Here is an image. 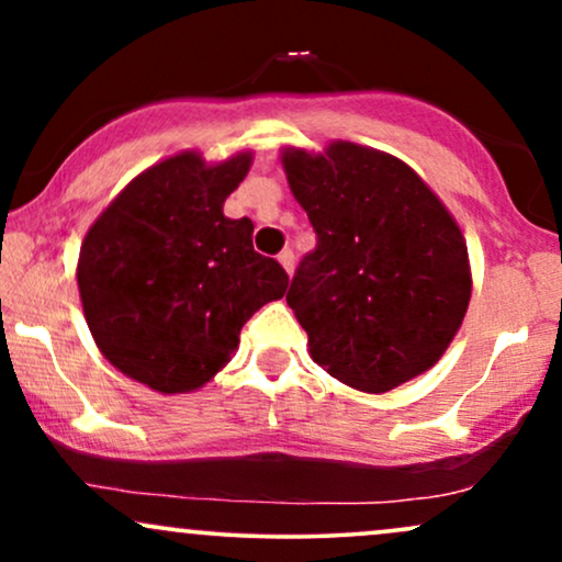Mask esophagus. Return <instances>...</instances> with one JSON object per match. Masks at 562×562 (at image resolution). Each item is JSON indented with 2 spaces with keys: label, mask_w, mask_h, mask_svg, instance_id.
Returning a JSON list of instances; mask_svg holds the SVG:
<instances>
[{
  "label": "esophagus",
  "mask_w": 562,
  "mask_h": 562,
  "mask_svg": "<svg viewBox=\"0 0 562 562\" xmlns=\"http://www.w3.org/2000/svg\"><path fill=\"white\" fill-rule=\"evenodd\" d=\"M277 261L282 263V269H285L288 274H293V269H295V256H293V250H282V254L277 256Z\"/></svg>",
  "instance_id": "obj_1"
}]
</instances>
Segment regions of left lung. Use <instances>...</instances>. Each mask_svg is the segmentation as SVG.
I'll list each match as a JSON object with an SVG mask.
<instances>
[{
  "mask_svg": "<svg viewBox=\"0 0 562 562\" xmlns=\"http://www.w3.org/2000/svg\"><path fill=\"white\" fill-rule=\"evenodd\" d=\"M280 160L317 232L288 290L312 359L367 393L423 375L454 340L473 290L454 216L404 160L372 147H282Z\"/></svg>",
  "mask_w": 562,
  "mask_h": 562,
  "instance_id": "8db88e82",
  "label": "left lung"
}]
</instances>
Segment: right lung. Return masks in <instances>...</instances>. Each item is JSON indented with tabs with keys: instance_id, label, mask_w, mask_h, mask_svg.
Returning <instances> with one entry per match:
<instances>
[{
	"instance_id": "obj_1",
	"label": "right lung",
	"mask_w": 562,
	"mask_h": 562,
	"mask_svg": "<svg viewBox=\"0 0 562 562\" xmlns=\"http://www.w3.org/2000/svg\"><path fill=\"white\" fill-rule=\"evenodd\" d=\"M250 164V150L218 164L198 150L158 160L83 237L76 280L89 333L147 389H203L232 359L245 322L285 295V269L254 250V222L224 216Z\"/></svg>"
}]
</instances>
